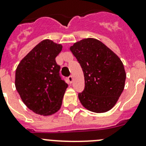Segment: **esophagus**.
I'll list each match as a JSON object with an SVG mask.
<instances>
[{"mask_svg": "<svg viewBox=\"0 0 146 146\" xmlns=\"http://www.w3.org/2000/svg\"><path fill=\"white\" fill-rule=\"evenodd\" d=\"M68 80H69V82H70V83H72V82H73V77H72V76H69V77H68Z\"/></svg>", "mask_w": 146, "mask_h": 146, "instance_id": "1", "label": "esophagus"}]
</instances>
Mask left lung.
<instances>
[{
  "instance_id": "obj_1",
  "label": "left lung",
  "mask_w": 146,
  "mask_h": 146,
  "mask_svg": "<svg viewBox=\"0 0 146 146\" xmlns=\"http://www.w3.org/2000/svg\"><path fill=\"white\" fill-rule=\"evenodd\" d=\"M80 64L85 88L78 98L82 106L94 113H105L118 102L124 88L126 72L118 55L99 40L84 38L71 46Z\"/></svg>"
}]
</instances>
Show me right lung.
I'll list each match as a JSON object with an SVG mask.
<instances>
[{
	"mask_svg": "<svg viewBox=\"0 0 146 146\" xmlns=\"http://www.w3.org/2000/svg\"><path fill=\"white\" fill-rule=\"evenodd\" d=\"M62 45L45 39L30 51L17 66L15 87L24 104L38 115H51L60 110L68 85L55 61Z\"/></svg>",
	"mask_w": 146,
	"mask_h": 146,
	"instance_id": "right-lung-1",
	"label": "right lung"
}]
</instances>
